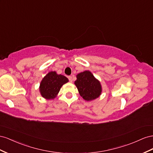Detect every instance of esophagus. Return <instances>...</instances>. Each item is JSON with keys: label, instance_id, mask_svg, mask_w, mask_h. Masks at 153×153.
<instances>
[{"label": "esophagus", "instance_id": "esophagus-1", "mask_svg": "<svg viewBox=\"0 0 153 153\" xmlns=\"http://www.w3.org/2000/svg\"><path fill=\"white\" fill-rule=\"evenodd\" d=\"M68 79H69V81L71 82H72V76H68Z\"/></svg>", "mask_w": 153, "mask_h": 153}]
</instances>
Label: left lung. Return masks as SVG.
<instances>
[{
    "mask_svg": "<svg viewBox=\"0 0 153 153\" xmlns=\"http://www.w3.org/2000/svg\"><path fill=\"white\" fill-rule=\"evenodd\" d=\"M74 82L79 93L85 101H90L98 98L102 92V86L99 80L90 71H85L78 74Z\"/></svg>",
    "mask_w": 153,
    "mask_h": 153,
    "instance_id": "1",
    "label": "left lung"
}]
</instances>
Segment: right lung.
<instances>
[{
	"label": "right lung",
	"mask_w": 153,
	"mask_h": 153,
	"mask_svg": "<svg viewBox=\"0 0 153 153\" xmlns=\"http://www.w3.org/2000/svg\"><path fill=\"white\" fill-rule=\"evenodd\" d=\"M67 82L68 78L58 74L55 71H51L43 78L40 82L39 88L40 94L47 100L53 99L57 96L62 86Z\"/></svg>",
	"instance_id": "right-lung-1"
}]
</instances>
